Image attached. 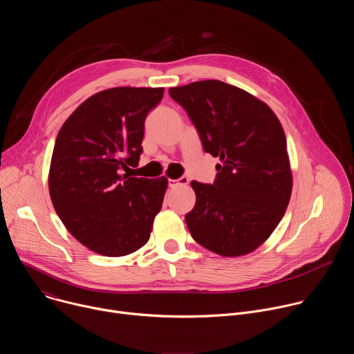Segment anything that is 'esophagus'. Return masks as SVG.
I'll return each mask as SVG.
<instances>
[{"instance_id":"obj_1","label":"esophagus","mask_w":354,"mask_h":354,"mask_svg":"<svg viewBox=\"0 0 354 354\" xmlns=\"http://www.w3.org/2000/svg\"><path fill=\"white\" fill-rule=\"evenodd\" d=\"M189 183V179L186 176H182L179 179H169V186L171 187H178V186H186Z\"/></svg>"}]
</instances>
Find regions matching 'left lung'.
I'll return each mask as SVG.
<instances>
[{"label": "left lung", "mask_w": 354, "mask_h": 354, "mask_svg": "<svg viewBox=\"0 0 354 354\" xmlns=\"http://www.w3.org/2000/svg\"><path fill=\"white\" fill-rule=\"evenodd\" d=\"M206 153L220 158L213 185L192 180L196 205L185 216L193 239L235 258L261 246L283 218L292 189L286 134L257 96L217 80L169 88Z\"/></svg>", "instance_id": "obj_1"}]
</instances>
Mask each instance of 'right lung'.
Wrapping results in <instances>:
<instances>
[{"label":"right lung","mask_w":354,"mask_h":354,"mask_svg":"<svg viewBox=\"0 0 354 354\" xmlns=\"http://www.w3.org/2000/svg\"><path fill=\"white\" fill-rule=\"evenodd\" d=\"M162 95L164 88L100 91L57 134L48 171L52 203L68 232L99 255L126 257L144 246L161 212L168 179L123 171L138 164L145 118Z\"/></svg>","instance_id":"1"}]
</instances>
